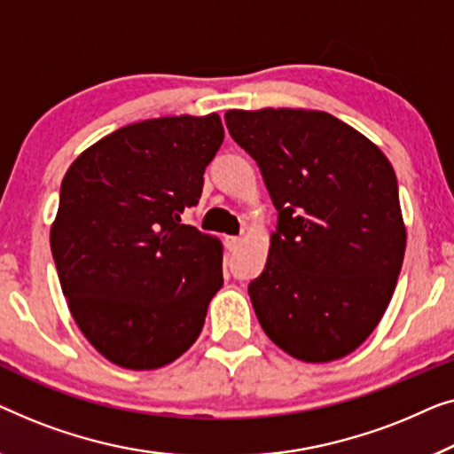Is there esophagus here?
I'll return each mask as SVG.
<instances>
[{"instance_id": "esophagus-1", "label": "esophagus", "mask_w": 454, "mask_h": 454, "mask_svg": "<svg viewBox=\"0 0 454 454\" xmlns=\"http://www.w3.org/2000/svg\"><path fill=\"white\" fill-rule=\"evenodd\" d=\"M240 242H242L240 236H226V247L230 251H236V248L240 247Z\"/></svg>"}]
</instances>
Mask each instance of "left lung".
<instances>
[{
	"label": "left lung",
	"instance_id": "1",
	"mask_svg": "<svg viewBox=\"0 0 454 454\" xmlns=\"http://www.w3.org/2000/svg\"><path fill=\"white\" fill-rule=\"evenodd\" d=\"M224 121L278 209L265 270L248 284L261 327L298 360L348 356L385 315L403 263L391 162L329 113L228 111Z\"/></svg>",
	"mask_w": 454,
	"mask_h": 454
}]
</instances>
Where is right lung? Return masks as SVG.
Returning <instances> with one entry per match:
<instances>
[{
  "mask_svg": "<svg viewBox=\"0 0 454 454\" xmlns=\"http://www.w3.org/2000/svg\"><path fill=\"white\" fill-rule=\"evenodd\" d=\"M224 142L215 113L133 123L63 176L51 251L69 310L98 352L129 370L187 352L222 288V247L181 214Z\"/></svg>",
  "mask_w": 454,
  "mask_h": 454,
  "instance_id": "add662e5",
  "label": "right lung"
}]
</instances>
